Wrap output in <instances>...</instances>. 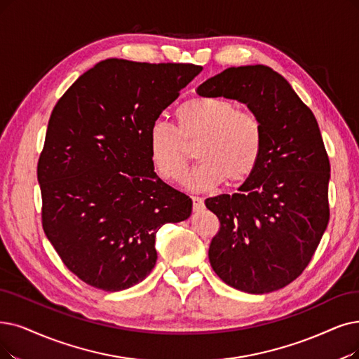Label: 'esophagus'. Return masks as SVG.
<instances>
[{
	"mask_svg": "<svg viewBox=\"0 0 359 359\" xmlns=\"http://www.w3.org/2000/svg\"><path fill=\"white\" fill-rule=\"evenodd\" d=\"M191 200H193V209H194V212H197V210H200V209H203L205 202H203V198H202V197L193 196V197H191Z\"/></svg>",
	"mask_w": 359,
	"mask_h": 359,
	"instance_id": "obj_1",
	"label": "esophagus"
}]
</instances>
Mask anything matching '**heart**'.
Returning a JSON list of instances; mask_svg holds the SVG:
<instances>
[{"label":"heart","mask_w":359,"mask_h":359,"mask_svg":"<svg viewBox=\"0 0 359 359\" xmlns=\"http://www.w3.org/2000/svg\"><path fill=\"white\" fill-rule=\"evenodd\" d=\"M177 130L157 119L147 134L150 162L162 180L175 182L189 168L184 142H197L198 165L185 178L191 190H209L225 181L237 187L250 178L261 159L264 131L261 121L250 111H240L222 98L194 97L175 111Z\"/></svg>","instance_id":"1"}]
</instances>
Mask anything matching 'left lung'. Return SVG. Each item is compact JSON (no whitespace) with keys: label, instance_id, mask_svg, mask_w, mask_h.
<instances>
[{"label":"left lung","instance_id":"8db88e82","mask_svg":"<svg viewBox=\"0 0 359 359\" xmlns=\"http://www.w3.org/2000/svg\"><path fill=\"white\" fill-rule=\"evenodd\" d=\"M196 91L246 104L264 131L261 159L238 193L205 200L221 222L209 262L240 292L280 290L308 266L330 218V162L317 119L264 65L228 67Z\"/></svg>","mask_w":359,"mask_h":359}]
</instances>
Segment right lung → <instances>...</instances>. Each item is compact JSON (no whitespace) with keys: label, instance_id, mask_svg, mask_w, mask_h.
Segmentation results:
<instances>
[{"label":"right lung","instance_id":"right-lung-1","mask_svg":"<svg viewBox=\"0 0 359 359\" xmlns=\"http://www.w3.org/2000/svg\"><path fill=\"white\" fill-rule=\"evenodd\" d=\"M202 66L107 59L57 102L38 162L42 228L65 265L95 289L121 292L157 261L156 233L193 202L154 172L147 134Z\"/></svg>","mask_w":359,"mask_h":359}]
</instances>
